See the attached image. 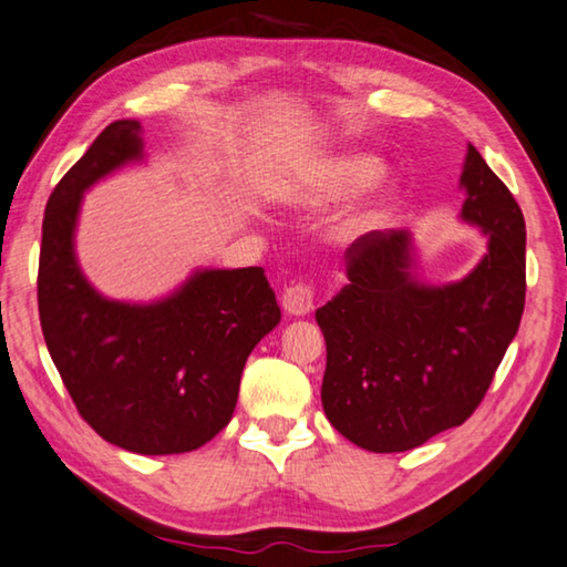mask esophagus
I'll list each match as a JSON object with an SVG mask.
<instances>
[{"label": "esophagus", "instance_id": "obj_1", "mask_svg": "<svg viewBox=\"0 0 567 567\" xmlns=\"http://www.w3.org/2000/svg\"><path fill=\"white\" fill-rule=\"evenodd\" d=\"M316 291L311 284H293L284 291V308L288 316H306L313 311Z\"/></svg>", "mask_w": 567, "mask_h": 567}]
</instances>
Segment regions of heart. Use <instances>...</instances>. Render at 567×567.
Returning <instances> with one entry per match:
<instances>
[{"label": "heart", "instance_id": "heart-1", "mask_svg": "<svg viewBox=\"0 0 567 567\" xmlns=\"http://www.w3.org/2000/svg\"><path fill=\"white\" fill-rule=\"evenodd\" d=\"M380 159L362 153H318L301 159L271 185V197L284 207L316 212L352 192L368 187L380 175ZM390 192H375L352 205L336 224L340 241H355L382 227L390 217Z\"/></svg>", "mask_w": 567, "mask_h": 567}]
</instances>
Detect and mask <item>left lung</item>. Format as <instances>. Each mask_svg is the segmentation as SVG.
Here are the masks:
<instances>
[{
	"label": "left lung",
	"mask_w": 567,
	"mask_h": 567,
	"mask_svg": "<svg viewBox=\"0 0 567 567\" xmlns=\"http://www.w3.org/2000/svg\"><path fill=\"white\" fill-rule=\"evenodd\" d=\"M462 217L486 254L462 281L416 279L412 234L350 244L348 286L316 311L326 338L320 400L330 424L368 452H408L464 424L516 338L526 303V221L474 145Z\"/></svg>",
	"instance_id": "8db88e82"
}]
</instances>
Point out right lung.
<instances>
[{
  "label": "right lung",
  "instance_id": "obj_1",
  "mask_svg": "<svg viewBox=\"0 0 567 567\" xmlns=\"http://www.w3.org/2000/svg\"><path fill=\"white\" fill-rule=\"evenodd\" d=\"M141 133L137 121L111 123L51 192L39 318L73 404L105 442L183 454L229 424L249 352L279 326L281 308L261 266L197 269L153 303L111 301L85 279L73 247L83 192L141 163Z\"/></svg>",
  "mask_w": 567,
  "mask_h": 567
}]
</instances>
